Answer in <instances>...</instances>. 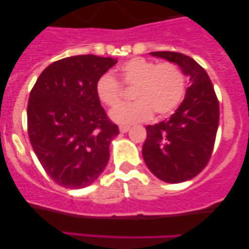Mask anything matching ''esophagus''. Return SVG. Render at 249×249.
<instances>
[{
	"label": "esophagus",
	"instance_id": "obj_1",
	"mask_svg": "<svg viewBox=\"0 0 249 249\" xmlns=\"http://www.w3.org/2000/svg\"><path fill=\"white\" fill-rule=\"evenodd\" d=\"M128 130H130V126H127V125H121V126H119V131H121L122 133L127 132Z\"/></svg>",
	"mask_w": 249,
	"mask_h": 249
}]
</instances>
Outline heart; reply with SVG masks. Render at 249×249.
Here are the masks:
<instances>
[{"label": "heart", "instance_id": "b5f03b06", "mask_svg": "<svg viewBox=\"0 0 249 249\" xmlns=\"http://www.w3.org/2000/svg\"><path fill=\"white\" fill-rule=\"evenodd\" d=\"M117 75L119 82L110 73L99 77L96 95L103 104L115 107L122 99L121 86L134 89L133 99L136 102L113 108L110 113L121 124L147 121L152 113L156 118L171 115L186 93V76L173 62L157 64L144 57H134L122 64Z\"/></svg>", "mask_w": 249, "mask_h": 249}]
</instances>
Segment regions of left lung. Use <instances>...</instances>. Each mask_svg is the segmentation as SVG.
<instances>
[{
  "mask_svg": "<svg viewBox=\"0 0 249 249\" xmlns=\"http://www.w3.org/2000/svg\"><path fill=\"white\" fill-rule=\"evenodd\" d=\"M151 55L176 63L190 76L191 87L178 110L166 121L147 125L142 145L151 172L178 184L198 176L210 161L219 126V101L207 72L190 56L174 51Z\"/></svg>",
  "mask_w": 249,
  "mask_h": 249,
  "instance_id": "obj_1",
  "label": "left lung"
}]
</instances>
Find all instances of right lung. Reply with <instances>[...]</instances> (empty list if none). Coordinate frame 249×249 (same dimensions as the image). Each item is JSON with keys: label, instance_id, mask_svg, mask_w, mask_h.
I'll list each match as a JSON object with an SVG mask.
<instances>
[{"label": "right lung", "instance_id": "1", "mask_svg": "<svg viewBox=\"0 0 249 249\" xmlns=\"http://www.w3.org/2000/svg\"><path fill=\"white\" fill-rule=\"evenodd\" d=\"M117 63L71 56L42 71L28 101V134L42 167L56 184L82 188L104 171L119 133L96 95V83Z\"/></svg>", "mask_w": 249, "mask_h": 249}]
</instances>
